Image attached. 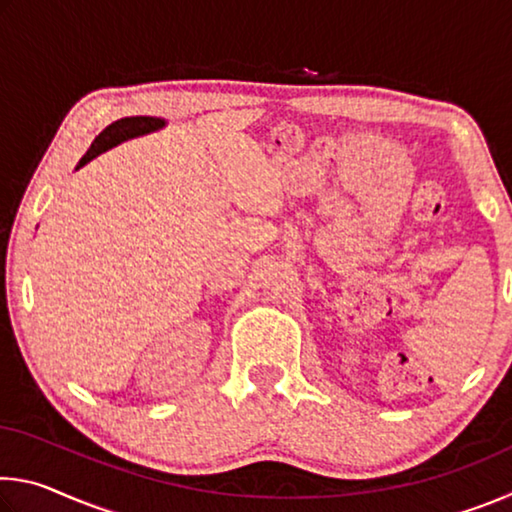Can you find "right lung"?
<instances>
[{
  "label": "right lung",
  "instance_id": "obj_1",
  "mask_svg": "<svg viewBox=\"0 0 512 512\" xmlns=\"http://www.w3.org/2000/svg\"><path fill=\"white\" fill-rule=\"evenodd\" d=\"M162 126H164V119H158V117H124V119L112 121L110 126L103 128V131L94 137L92 146L88 149V153L83 155L81 162L76 164V169H81L83 164H88L92 158H97L99 153L112 149V146L131 140V137H137V135L153 133Z\"/></svg>",
  "mask_w": 512,
  "mask_h": 512
}]
</instances>
